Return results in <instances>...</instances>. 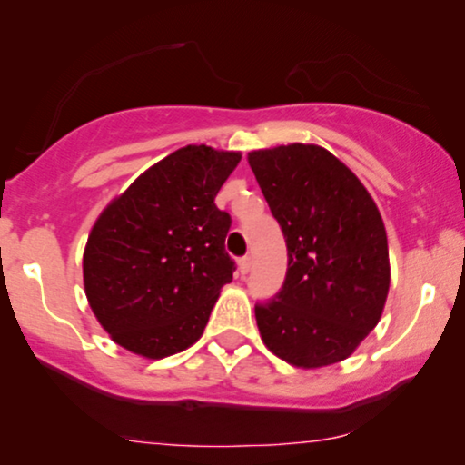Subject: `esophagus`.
<instances>
[{"mask_svg":"<svg viewBox=\"0 0 465 465\" xmlns=\"http://www.w3.org/2000/svg\"><path fill=\"white\" fill-rule=\"evenodd\" d=\"M250 269H252V258L250 256H243L239 260V272L241 275H247V272H250Z\"/></svg>","mask_w":465,"mask_h":465,"instance_id":"obj_1","label":"esophagus"}]
</instances>
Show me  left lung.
Masks as SVG:
<instances>
[{
    "instance_id": "1",
    "label": "left lung",
    "mask_w": 465,
    "mask_h": 465,
    "mask_svg": "<svg viewBox=\"0 0 465 465\" xmlns=\"http://www.w3.org/2000/svg\"><path fill=\"white\" fill-rule=\"evenodd\" d=\"M247 163L288 245L279 294L256 304L264 345L296 368L347 360L383 313L390 250L377 203L313 143L253 150Z\"/></svg>"
}]
</instances>
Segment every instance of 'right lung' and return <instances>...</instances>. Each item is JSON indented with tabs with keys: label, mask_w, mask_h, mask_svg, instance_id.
<instances>
[{
	"label": "right lung",
	"mask_w": 465,
	"mask_h": 465,
	"mask_svg": "<svg viewBox=\"0 0 465 465\" xmlns=\"http://www.w3.org/2000/svg\"><path fill=\"white\" fill-rule=\"evenodd\" d=\"M241 152L186 145L110 201L88 234L82 272L94 317L116 345L148 360L201 339L234 262L231 215L215 194Z\"/></svg>",
	"instance_id": "add662e5"
}]
</instances>
